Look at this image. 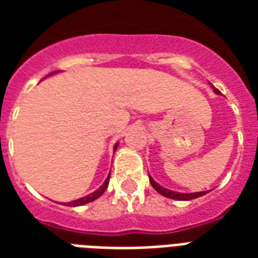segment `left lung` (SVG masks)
Returning <instances> with one entry per match:
<instances>
[{"instance_id":"obj_1","label":"left lung","mask_w":258,"mask_h":258,"mask_svg":"<svg viewBox=\"0 0 258 258\" xmlns=\"http://www.w3.org/2000/svg\"><path fill=\"white\" fill-rule=\"evenodd\" d=\"M214 92L216 93H220V91L217 88H214ZM150 178V183L153 186L155 190H157L159 194H162L163 197H167V198H171V200H176V201H190V200H194V198H198V197H202L206 194V191H200V192H176V191H171V190H167V188L162 187L161 184H158L155 180L149 175Z\"/></svg>"}]
</instances>
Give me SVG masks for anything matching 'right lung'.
I'll return each mask as SVG.
<instances>
[{
  "mask_svg": "<svg viewBox=\"0 0 258 258\" xmlns=\"http://www.w3.org/2000/svg\"><path fill=\"white\" fill-rule=\"evenodd\" d=\"M52 74H54V72H52ZM117 145H115V150H116ZM108 182H109V175L108 178L105 179V182L103 183V186H100V187L97 188L96 191H93L92 194H89V196L87 197H83V198H80V200H76V201H72V202H68V204H62L66 205V206H82V205H86L88 204V202H92V201H95L96 198H99V197L103 194V192L105 191V188H107V186H108Z\"/></svg>",
  "mask_w": 258,
  "mask_h": 258,
  "instance_id": "obj_1",
  "label": "right lung"
}]
</instances>
